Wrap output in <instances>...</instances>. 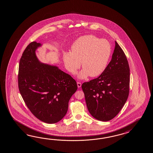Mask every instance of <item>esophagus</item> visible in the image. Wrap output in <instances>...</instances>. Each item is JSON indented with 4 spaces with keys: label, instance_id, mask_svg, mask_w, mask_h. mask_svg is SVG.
Listing matches in <instances>:
<instances>
[{
    "label": "esophagus",
    "instance_id": "1",
    "mask_svg": "<svg viewBox=\"0 0 153 153\" xmlns=\"http://www.w3.org/2000/svg\"><path fill=\"white\" fill-rule=\"evenodd\" d=\"M77 86L78 88H80L82 86V83L80 82H77Z\"/></svg>",
    "mask_w": 153,
    "mask_h": 153
}]
</instances>
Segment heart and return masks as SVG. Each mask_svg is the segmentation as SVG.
Segmentation results:
<instances>
[{"instance_id":"obj_1","label":"heart","mask_w":153,"mask_h":153,"mask_svg":"<svg viewBox=\"0 0 153 153\" xmlns=\"http://www.w3.org/2000/svg\"><path fill=\"white\" fill-rule=\"evenodd\" d=\"M112 53L110 43L94 35L83 36L76 39L71 46V52L63 53L65 67L75 74L81 66L79 73L80 79L89 76L97 77L102 74L108 63Z\"/></svg>"}]
</instances>
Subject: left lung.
Returning a JSON list of instances; mask_svg holds the SVG:
<instances>
[{
    "label": "left lung",
    "mask_w": 153,
    "mask_h": 153,
    "mask_svg": "<svg viewBox=\"0 0 153 153\" xmlns=\"http://www.w3.org/2000/svg\"><path fill=\"white\" fill-rule=\"evenodd\" d=\"M130 70L121 47L115 41L112 59L98 78L82 84L87 108L96 120L108 121L121 111L128 99Z\"/></svg>",
    "instance_id": "8db88e82"
}]
</instances>
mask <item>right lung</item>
Returning a JSON list of instances; mask_svg holds the SVG:
<instances>
[{"label":"right lung","mask_w":153,"mask_h":153,"mask_svg":"<svg viewBox=\"0 0 153 153\" xmlns=\"http://www.w3.org/2000/svg\"><path fill=\"white\" fill-rule=\"evenodd\" d=\"M42 44L30 43L20 61L18 84L26 106L39 120L49 124L61 121L78 89L76 81L56 65L43 63L36 51Z\"/></svg>","instance_id":"right-lung-1"}]
</instances>
